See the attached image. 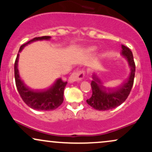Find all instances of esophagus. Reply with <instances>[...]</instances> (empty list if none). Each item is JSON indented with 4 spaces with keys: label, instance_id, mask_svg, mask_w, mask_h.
I'll return each mask as SVG.
<instances>
[{
    "label": "esophagus",
    "instance_id": "obj_1",
    "mask_svg": "<svg viewBox=\"0 0 152 152\" xmlns=\"http://www.w3.org/2000/svg\"><path fill=\"white\" fill-rule=\"evenodd\" d=\"M84 77V72L83 71H77L74 72L71 75L69 78V81L70 83H74L75 81H81Z\"/></svg>",
    "mask_w": 152,
    "mask_h": 152
}]
</instances>
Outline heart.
I'll return each instance as SVG.
<instances>
[{
    "label": "heart",
    "instance_id": "obj_1",
    "mask_svg": "<svg viewBox=\"0 0 152 152\" xmlns=\"http://www.w3.org/2000/svg\"><path fill=\"white\" fill-rule=\"evenodd\" d=\"M96 50V48L95 46H90L87 48V52H88V53H93Z\"/></svg>",
    "mask_w": 152,
    "mask_h": 152
}]
</instances>
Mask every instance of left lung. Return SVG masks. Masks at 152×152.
Wrapping results in <instances>:
<instances>
[{"label": "left lung", "instance_id": "8db88e82", "mask_svg": "<svg viewBox=\"0 0 152 152\" xmlns=\"http://www.w3.org/2000/svg\"><path fill=\"white\" fill-rule=\"evenodd\" d=\"M121 55L126 59L130 74L126 81L117 88H106L104 86L102 80L96 73L92 75L91 86L92 88V96L87 99L88 105L99 111H106L115 109L125 102L133 86L134 75H135V64L133 54L128 47L121 46Z\"/></svg>", "mask_w": 152, "mask_h": 152}]
</instances>
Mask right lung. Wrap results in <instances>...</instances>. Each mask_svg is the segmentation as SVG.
I'll list each match as a JSON object with an SVG mask.
<instances>
[{
	"label": "right lung",
	"mask_w": 152,
	"mask_h": 152,
	"mask_svg": "<svg viewBox=\"0 0 152 152\" xmlns=\"http://www.w3.org/2000/svg\"><path fill=\"white\" fill-rule=\"evenodd\" d=\"M50 38V36H46L36 37L26 43L25 44L22 45L20 47L14 64L15 85L20 97L29 107L38 111H52L61 105L64 102V91L67 84V82L63 81L61 78H58L48 89L43 91H34L31 89L24 83L19 74V56L24 47L28 44L38 41H49Z\"/></svg>",
	"instance_id": "1"
}]
</instances>
